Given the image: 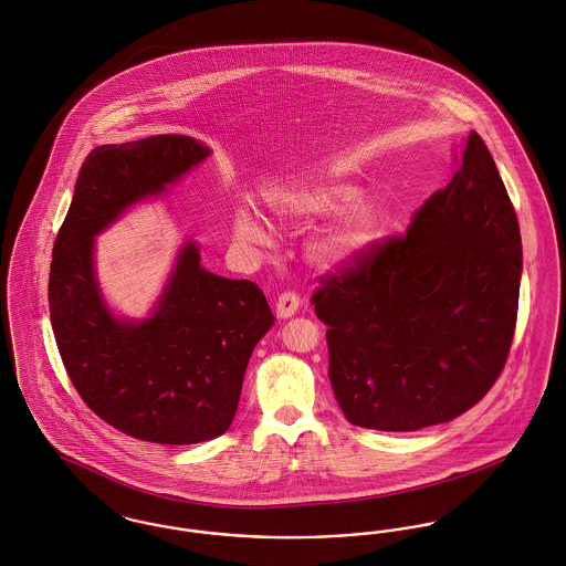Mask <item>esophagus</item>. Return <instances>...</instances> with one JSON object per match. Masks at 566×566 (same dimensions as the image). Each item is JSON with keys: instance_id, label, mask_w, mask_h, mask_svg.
Returning <instances> with one entry per match:
<instances>
[{"instance_id": "34e87169", "label": "esophagus", "mask_w": 566, "mask_h": 566, "mask_svg": "<svg viewBox=\"0 0 566 566\" xmlns=\"http://www.w3.org/2000/svg\"><path fill=\"white\" fill-rule=\"evenodd\" d=\"M300 297L295 295V293H291V291H286V293H282L277 301H275V312H277V316L280 318H291L297 310H300Z\"/></svg>"}]
</instances>
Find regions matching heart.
I'll return each instance as SVG.
<instances>
[{"label":"heart","mask_w":566,"mask_h":566,"mask_svg":"<svg viewBox=\"0 0 566 566\" xmlns=\"http://www.w3.org/2000/svg\"><path fill=\"white\" fill-rule=\"evenodd\" d=\"M359 199V190L346 181L305 184L275 200V211L286 220L329 218ZM389 218L376 205H357L342 213L332 227L312 237L307 243V261L318 269L333 271L353 265L385 234ZM234 234L248 245L263 248L269 243L265 224L250 211L234 213Z\"/></svg>","instance_id":"b5f03b06"}]
</instances>
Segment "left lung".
<instances>
[{
	"instance_id": "left-lung-1",
	"label": "left lung",
	"mask_w": 566,
	"mask_h": 566,
	"mask_svg": "<svg viewBox=\"0 0 566 566\" xmlns=\"http://www.w3.org/2000/svg\"><path fill=\"white\" fill-rule=\"evenodd\" d=\"M522 237L476 133L408 233L321 277L329 380L353 426L415 432L460 417L492 389L517 323Z\"/></svg>"
}]
</instances>
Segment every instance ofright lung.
Segmentation results:
<instances>
[{
	"label": "right lung",
	"mask_w": 566,
	"mask_h": 566,
	"mask_svg": "<svg viewBox=\"0 0 566 566\" xmlns=\"http://www.w3.org/2000/svg\"><path fill=\"white\" fill-rule=\"evenodd\" d=\"M207 156L181 134L96 147L53 245L49 310L67 376L102 421L147 442L195 444L227 432L250 355L273 325L263 291L202 269L192 241L145 321L115 318L102 300L94 237Z\"/></svg>",
	"instance_id": "add662e5"
}]
</instances>
